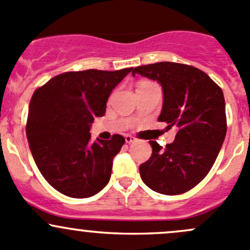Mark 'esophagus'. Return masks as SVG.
Listing matches in <instances>:
<instances>
[{
  "mask_svg": "<svg viewBox=\"0 0 250 250\" xmlns=\"http://www.w3.org/2000/svg\"><path fill=\"white\" fill-rule=\"evenodd\" d=\"M125 143H127V144H130V143H134V141L137 140V138L133 137V135L127 134V135H125Z\"/></svg>",
  "mask_w": 250,
  "mask_h": 250,
  "instance_id": "esophagus-1",
  "label": "esophagus"
}]
</instances>
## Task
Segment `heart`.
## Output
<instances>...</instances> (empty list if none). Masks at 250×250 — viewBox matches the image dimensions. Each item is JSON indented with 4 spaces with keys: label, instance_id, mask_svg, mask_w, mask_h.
<instances>
[{
    "label": "heart",
    "instance_id": "1",
    "mask_svg": "<svg viewBox=\"0 0 250 250\" xmlns=\"http://www.w3.org/2000/svg\"><path fill=\"white\" fill-rule=\"evenodd\" d=\"M146 84H151L150 82H143V83H140L139 85H146Z\"/></svg>",
    "mask_w": 250,
    "mask_h": 250
}]
</instances>
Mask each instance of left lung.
Returning <instances> with one entry per match:
<instances>
[{
    "instance_id": "obj_1",
    "label": "left lung",
    "mask_w": 250,
    "mask_h": 250,
    "mask_svg": "<svg viewBox=\"0 0 250 250\" xmlns=\"http://www.w3.org/2000/svg\"><path fill=\"white\" fill-rule=\"evenodd\" d=\"M133 76L157 81L163 89L158 117L175 140L166 147L150 141L152 155L140 165L144 183L158 193L180 195L195 188L213 167L226 135L225 99L221 88L197 67L162 62L135 67Z\"/></svg>"
}]
</instances>
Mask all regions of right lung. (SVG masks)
Instances as JSON below:
<instances>
[{
    "mask_svg": "<svg viewBox=\"0 0 250 250\" xmlns=\"http://www.w3.org/2000/svg\"><path fill=\"white\" fill-rule=\"evenodd\" d=\"M133 67L64 72L35 90L26 135L37 168L50 186L72 198L94 196L107 185L125 138L90 143V125L105 115L113 88Z\"/></svg>",
    "mask_w": 250,
    "mask_h": 250,
    "instance_id": "obj_1",
    "label": "right lung"
}]
</instances>
